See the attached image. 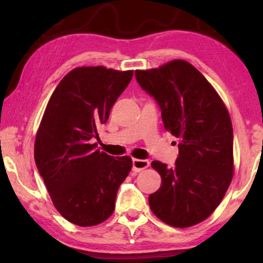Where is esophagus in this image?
Returning a JSON list of instances; mask_svg holds the SVG:
<instances>
[{
	"instance_id": "1",
	"label": "esophagus",
	"mask_w": 263,
	"mask_h": 263,
	"mask_svg": "<svg viewBox=\"0 0 263 263\" xmlns=\"http://www.w3.org/2000/svg\"><path fill=\"white\" fill-rule=\"evenodd\" d=\"M149 166V161L147 159H133V170L135 172H140Z\"/></svg>"
}]
</instances>
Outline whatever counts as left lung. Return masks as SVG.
<instances>
[{"label": "left lung", "mask_w": 263, "mask_h": 263, "mask_svg": "<svg viewBox=\"0 0 263 263\" xmlns=\"http://www.w3.org/2000/svg\"><path fill=\"white\" fill-rule=\"evenodd\" d=\"M136 81L161 110L164 127L178 138L174 167L152 161L161 185L148 197L160 220L174 228L203 221L221 202L233 174V130L229 111L206 78L183 60L136 70Z\"/></svg>", "instance_id": "left-lung-1"}]
</instances>
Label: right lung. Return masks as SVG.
<instances>
[{
  "instance_id": "right-lung-1",
  "label": "right lung",
  "mask_w": 263,
  "mask_h": 263,
  "mask_svg": "<svg viewBox=\"0 0 263 263\" xmlns=\"http://www.w3.org/2000/svg\"><path fill=\"white\" fill-rule=\"evenodd\" d=\"M133 70L75 68L53 91L34 142V160L53 206L78 226H95L115 211L117 190L132 170L130 157L97 149V127L129 85Z\"/></svg>"
}]
</instances>
